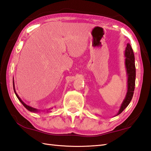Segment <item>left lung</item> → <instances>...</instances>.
<instances>
[{
	"instance_id": "obj_1",
	"label": "left lung",
	"mask_w": 151,
	"mask_h": 151,
	"mask_svg": "<svg viewBox=\"0 0 151 151\" xmlns=\"http://www.w3.org/2000/svg\"><path fill=\"white\" fill-rule=\"evenodd\" d=\"M125 57H127L125 59V64L128 75V91L125 99L123 101L121 108L116 115L121 114L130 104L133 97L135 88V80H136L135 57L133 50L129 44H127V47L126 48Z\"/></svg>"
}]
</instances>
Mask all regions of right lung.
<instances>
[{"mask_svg":"<svg viewBox=\"0 0 151 151\" xmlns=\"http://www.w3.org/2000/svg\"><path fill=\"white\" fill-rule=\"evenodd\" d=\"M13 86H14V92H15V95H16V96L17 97L18 100H19L21 101V104H22L24 106V107H25L26 109H28L29 111H32V112H34V113H35V112H38V109H35V108H33V107H30V106H27V104H24V103L23 102V101L21 100V98L19 97V96H18L17 94L16 93H15V88H14V81H13Z\"/></svg>","mask_w":151,"mask_h":151,"instance_id":"add662e5","label":"right lung"}]
</instances>
